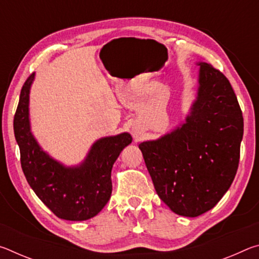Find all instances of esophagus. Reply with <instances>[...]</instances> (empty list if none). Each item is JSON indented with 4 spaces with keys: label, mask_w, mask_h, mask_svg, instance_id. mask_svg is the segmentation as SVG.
<instances>
[{
    "label": "esophagus",
    "mask_w": 259,
    "mask_h": 259,
    "mask_svg": "<svg viewBox=\"0 0 259 259\" xmlns=\"http://www.w3.org/2000/svg\"><path fill=\"white\" fill-rule=\"evenodd\" d=\"M131 134H133L134 139L139 140L143 135V125L136 122V123L131 125Z\"/></svg>",
    "instance_id": "esophagus-1"
}]
</instances>
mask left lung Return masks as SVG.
<instances>
[{
    "instance_id": "8db88e82",
    "label": "left lung",
    "mask_w": 259,
    "mask_h": 259,
    "mask_svg": "<svg viewBox=\"0 0 259 259\" xmlns=\"http://www.w3.org/2000/svg\"><path fill=\"white\" fill-rule=\"evenodd\" d=\"M198 89L183 123L140 143L160 199L171 211L198 217L229 191L240 159L243 117L231 83L198 61Z\"/></svg>"
}]
</instances>
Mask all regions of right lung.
<instances>
[{
	"instance_id": "add662e5",
	"label": "right lung",
	"mask_w": 259,
	"mask_h": 259,
	"mask_svg": "<svg viewBox=\"0 0 259 259\" xmlns=\"http://www.w3.org/2000/svg\"><path fill=\"white\" fill-rule=\"evenodd\" d=\"M34 78L32 74L23 85L14 120L21 168L35 194L57 217L87 221L102 211L111 199L113 164L133 137L122 133L99 138L81 163H61L43 150L30 128L29 94Z\"/></svg>"
}]
</instances>
